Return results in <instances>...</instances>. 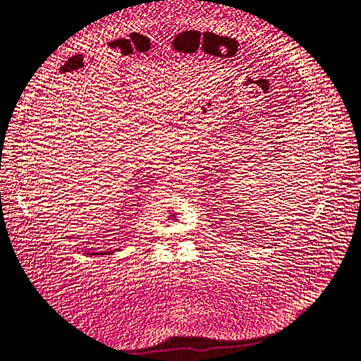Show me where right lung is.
I'll list each match as a JSON object with an SVG mask.
<instances>
[{"label":"right lung","instance_id":"1","mask_svg":"<svg viewBox=\"0 0 361 361\" xmlns=\"http://www.w3.org/2000/svg\"><path fill=\"white\" fill-rule=\"evenodd\" d=\"M104 254H107V252H104Z\"/></svg>","mask_w":361,"mask_h":361}]
</instances>
